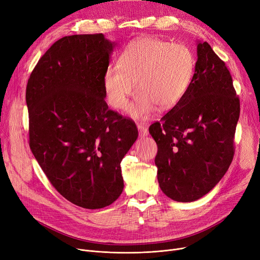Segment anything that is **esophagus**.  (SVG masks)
Wrapping results in <instances>:
<instances>
[{
    "label": "esophagus",
    "instance_id": "obj_1",
    "mask_svg": "<svg viewBox=\"0 0 260 260\" xmlns=\"http://www.w3.org/2000/svg\"><path fill=\"white\" fill-rule=\"evenodd\" d=\"M138 131H139L140 137H146V136L148 135V129L143 124H138Z\"/></svg>",
    "mask_w": 260,
    "mask_h": 260
}]
</instances>
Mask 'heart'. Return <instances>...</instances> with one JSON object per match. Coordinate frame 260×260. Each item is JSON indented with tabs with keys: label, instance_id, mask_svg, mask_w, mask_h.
<instances>
[{
	"label": "heart",
	"instance_id": "obj_1",
	"mask_svg": "<svg viewBox=\"0 0 260 260\" xmlns=\"http://www.w3.org/2000/svg\"><path fill=\"white\" fill-rule=\"evenodd\" d=\"M194 67V56L187 46L158 38L137 39L125 47L118 65L109 67L104 75L107 100L114 108L124 109L136 83L139 94L128 113L147 119L155 106L167 111L181 100Z\"/></svg>",
	"mask_w": 260,
	"mask_h": 260
}]
</instances>
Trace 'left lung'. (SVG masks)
<instances>
[{
  "instance_id": "1",
  "label": "left lung",
  "mask_w": 260,
  "mask_h": 260,
  "mask_svg": "<svg viewBox=\"0 0 260 260\" xmlns=\"http://www.w3.org/2000/svg\"><path fill=\"white\" fill-rule=\"evenodd\" d=\"M195 74L181 100L149 126L157 143L160 188L195 201L218 183L233 160L240 101L225 63L209 43L197 45Z\"/></svg>"
}]
</instances>
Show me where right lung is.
<instances>
[{
	"instance_id": "obj_1",
	"label": "right lung",
	"mask_w": 260,
	"mask_h": 260,
	"mask_svg": "<svg viewBox=\"0 0 260 260\" xmlns=\"http://www.w3.org/2000/svg\"><path fill=\"white\" fill-rule=\"evenodd\" d=\"M115 45L102 34L63 37L41 57L26 87L35 158L65 199L89 210L121 195L120 163L138 137L135 122L104 100Z\"/></svg>"
}]
</instances>
